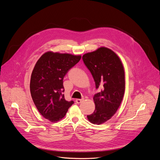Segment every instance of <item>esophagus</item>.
<instances>
[{"label": "esophagus", "mask_w": 160, "mask_h": 160, "mask_svg": "<svg viewBox=\"0 0 160 160\" xmlns=\"http://www.w3.org/2000/svg\"><path fill=\"white\" fill-rule=\"evenodd\" d=\"M83 100H84L83 98H82V99H76L75 101H76V102L77 104H79V103H81Z\"/></svg>", "instance_id": "34e87169"}]
</instances>
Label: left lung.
I'll list each match as a JSON object with an SVG mask.
<instances>
[{
  "instance_id": "obj_1",
  "label": "left lung",
  "mask_w": 160,
  "mask_h": 160,
  "mask_svg": "<svg viewBox=\"0 0 160 160\" xmlns=\"http://www.w3.org/2000/svg\"><path fill=\"white\" fill-rule=\"evenodd\" d=\"M83 61L92 74L99 92L94 96L96 108L87 115L94 124H102L115 114L125 92V73L118 56L109 49L99 48L82 56Z\"/></svg>"
}]
</instances>
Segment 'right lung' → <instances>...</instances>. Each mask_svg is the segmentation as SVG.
<instances>
[{"label":"right lung","instance_id":"1","mask_svg":"<svg viewBox=\"0 0 160 160\" xmlns=\"http://www.w3.org/2000/svg\"><path fill=\"white\" fill-rule=\"evenodd\" d=\"M81 56L48 52L37 61L32 73L30 92L41 115L51 122L61 120L74 103L64 99L63 78Z\"/></svg>","mask_w":160,"mask_h":160}]
</instances>
